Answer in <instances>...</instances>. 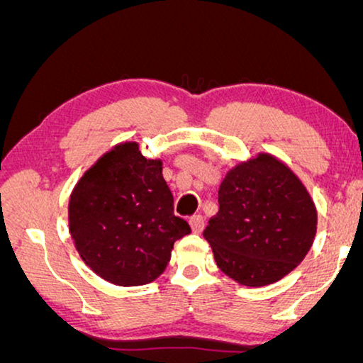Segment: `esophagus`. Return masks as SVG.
<instances>
[{
	"mask_svg": "<svg viewBox=\"0 0 363 363\" xmlns=\"http://www.w3.org/2000/svg\"><path fill=\"white\" fill-rule=\"evenodd\" d=\"M190 226L195 233H201L203 230H205V218H203L201 215L191 216L190 218Z\"/></svg>",
	"mask_w": 363,
	"mask_h": 363,
	"instance_id": "34e87169",
	"label": "esophagus"
}]
</instances>
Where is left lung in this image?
Segmentation results:
<instances>
[{"label":"left lung","instance_id":"8db88e82","mask_svg":"<svg viewBox=\"0 0 363 363\" xmlns=\"http://www.w3.org/2000/svg\"><path fill=\"white\" fill-rule=\"evenodd\" d=\"M220 211L203 231L220 269L242 286L279 281L309 252L317 230L314 201L299 178L271 155L228 172Z\"/></svg>","mask_w":363,"mask_h":363}]
</instances>
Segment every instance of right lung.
I'll use <instances>...</instances> for the list:
<instances>
[{
    "label": "right lung",
    "instance_id": "add662e5",
    "mask_svg": "<svg viewBox=\"0 0 363 363\" xmlns=\"http://www.w3.org/2000/svg\"><path fill=\"white\" fill-rule=\"evenodd\" d=\"M69 230L84 262L112 284L143 286L165 271L190 225L173 213L160 160L125 142L101 157L74 188Z\"/></svg>",
    "mask_w": 363,
    "mask_h": 363
}]
</instances>
